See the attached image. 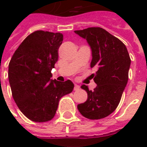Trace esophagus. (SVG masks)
<instances>
[{
  "mask_svg": "<svg viewBox=\"0 0 147 147\" xmlns=\"http://www.w3.org/2000/svg\"><path fill=\"white\" fill-rule=\"evenodd\" d=\"M80 86L79 85H77V84H75V86H74V90H80Z\"/></svg>",
  "mask_w": 147,
  "mask_h": 147,
  "instance_id": "obj_1",
  "label": "esophagus"
}]
</instances>
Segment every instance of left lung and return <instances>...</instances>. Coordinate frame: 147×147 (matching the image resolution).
Masks as SVG:
<instances>
[{"label": "left lung", "instance_id": "8db88e82", "mask_svg": "<svg viewBox=\"0 0 147 147\" xmlns=\"http://www.w3.org/2000/svg\"><path fill=\"white\" fill-rule=\"evenodd\" d=\"M74 32L86 40L92 53L90 67L97 68L96 73L91 75L97 86L92 91L86 85L81 86L87 93V100L77 108L86 118L102 119L112 113L120 103L128 80L129 54L120 39L101 27Z\"/></svg>", "mask_w": 147, "mask_h": 147}]
</instances>
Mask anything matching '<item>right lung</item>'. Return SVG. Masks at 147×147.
Listing matches in <instances>:
<instances>
[{"mask_svg": "<svg viewBox=\"0 0 147 147\" xmlns=\"http://www.w3.org/2000/svg\"><path fill=\"white\" fill-rule=\"evenodd\" d=\"M63 34L37 30L24 39L8 64L12 97L25 117L34 122L52 120L61 97L72 91L71 80H52Z\"/></svg>", "mask_w": 147, "mask_h": 147, "instance_id": "right-lung-1", "label": "right lung"}]
</instances>
